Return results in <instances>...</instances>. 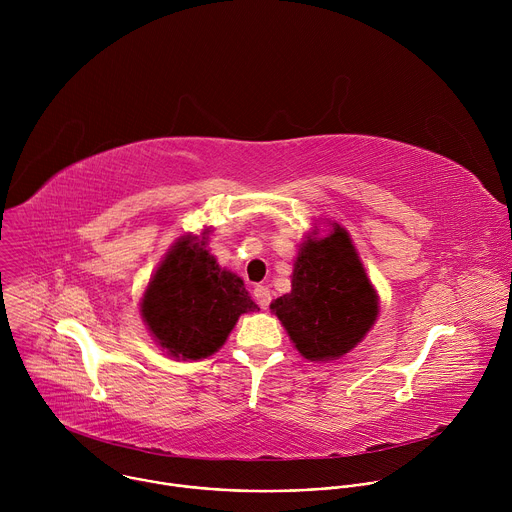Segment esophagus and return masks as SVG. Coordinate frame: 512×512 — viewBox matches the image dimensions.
Segmentation results:
<instances>
[{
    "label": "esophagus",
    "mask_w": 512,
    "mask_h": 512,
    "mask_svg": "<svg viewBox=\"0 0 512 512\" xmlns=\"http://www.w3.org/2000/svg\"><path fill=\"white\" fill-rule=\"evenodd\" d=\"M253 296H255L257 304H259L263 310L269 308V304H271V291H269V287H265V285H255Z\"/></svg>",
    "instance_id": "34e87169"
}]
</instances>
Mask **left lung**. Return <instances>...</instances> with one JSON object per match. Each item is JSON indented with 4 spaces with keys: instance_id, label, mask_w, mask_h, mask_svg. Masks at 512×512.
Instances as JSON below:
<instances>
[{
    "instance_id": "1",
    "label": "left lung",
    "mask_w": 512,
    "mask_h": 512,
    "mask_svg": "<svg viewBox=\"0 0 512 512\" xmlns=\"http://www.w3.org/2000/svg\"><path fill=\"white\" fill-rule=\"evenodd\" d=\"M314 235L298 251L291 291L277 298L271 310L304 358L334 360L373 328L379 296L338 223H332L326 237Z\"/></svg>"
}]
</instances>
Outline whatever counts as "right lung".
Listing matches in <instances>:
<instances>
[{"label":"right lung","instance_id":"add662e5","mask_svg":"<svg viewBox=\"0 0 512 512\" xmlns=\"http://www.w3.org/2000/svg\"><path fill=\"white\" fill-rule=\"evenodd\" d=\"M204 247L206 237L178 239L139 304L156 342L182 360L214 354L241 314L259 310L243 279L218 267Z\"/></svg>","mask_w":512,"mask_h":512}]
</instances>
